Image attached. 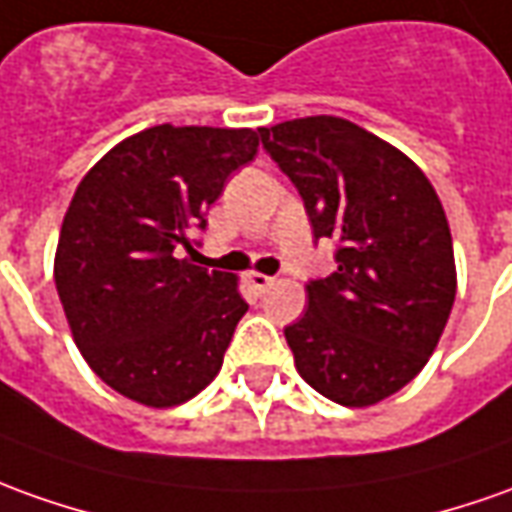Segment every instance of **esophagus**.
<instances>
[{
    "label": "esophagus",
    "mask_w": 512,
    "mask_h": 512,
    "mask_svg": "<svg viewBox=\"0 0 512 512\" xmlns=\"http://www.w3.org/2000/svg\"><path fill=\"white\" fill-rule=\"evenodd\" d=\"M248 281H250V287H253L256 292H264L273 287V278L264 276V273H256V270H253V273H248Z\"/></svg>",
    "instance_id": "obj_1"
}]
</instances>
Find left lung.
<instances>
[{
    "label": "left lung",
    "instance_id": "obj_1",
    "mask_svg": "<svg viewBox=\"0 0 512 512\" xmlns=\"http://www.w3.org/2000/svg\"><path fill=\"white\" fill-rule=\"evenodd\" d=\"M295 183L315 239L340 242L337 270L306 284L284 329L295 368L320 396L370 407L410 384L438 348L457 295L446 211L421 167L340 116L259 128Z\"/></svg>",
    "mask_w": 512,
    "mask_h": 512
}]
</instances>
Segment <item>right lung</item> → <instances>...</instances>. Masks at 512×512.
I'll return each instance as SVG.
<instances>
[{"instance_id":"1","label":"right lung","mask_w":512,"mask_h":512,"mask_svg":"<svg viewBox=\"0 0 512 512\" xmlns=\"http://www.w3.org/2000/svg\"><path fill=\"white\" fill-rule=\"evenodd\" d=\"M250 128L155 125L80 181L55 250V287L88 368L144 407H178L220 373L248 312L239 278L178 259L234 169Z\"/></svg>"}]
</instances>
